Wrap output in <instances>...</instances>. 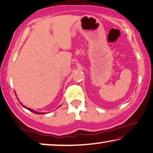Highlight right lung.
Instances as JSON below:
<instances>
[{"mask_svg": "<svg viewBox=\"0 0 153 153\" xmlns=\"http://www.w3.org/2000/svg\"><path fill=\"white\" fill-rule=\"evenodd\" d=\"M20 104L22 105L23 107H24L25 108H26V109H28L29 110V111H31V112H33V113H35V114H45L46 113H43V112H41V113H39V112H38V111H34V110H33V109H30V108H28V107H25V106H24V105H23L22 103L20 102Z\"/></svg>", "mask_w": 153, "mask_h": 153, "instance_id": "obj_1", "label": "right lung"}]
</instances>
